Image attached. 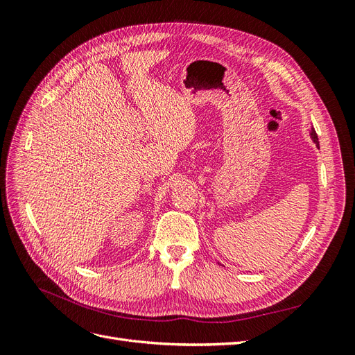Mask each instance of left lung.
I'll return each mask as SVG.
<instances>
[{"instance_id": "8db88e82", "label": "left lung", "mask_w": 355, "mask_h": 355, "mask_svg": "<svg viewBox=\"0 0 355 355\" xmlns=\"http://www.w3.org/2000/svg\"><path fill=\"white\" fill-rule=\"evenodd\" d=\"M311 139H313L314 144H315L317 146H320V144H318V137H317V133H315L314 128H311Z\"/></svg>"}]
</instances>
